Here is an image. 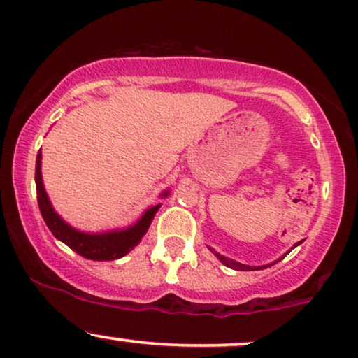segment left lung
I'll use <instances>...</instances> for the list:
<instances>
[{
  "mask_svg": "<svg viewBox=\"0 0 358 358\" xmlns=\"http://www.w3.org/2000/svg\"><path fill=\"white\" fill-rule=\"evenodd\" d=\"M300 243H302V242L295 243V245H294V247H292V248L299 247V245H300ZM208 250H210V252H212V253H215V257H217V258H218V260H220L223 265H225V266H228V268H234V270H264V268H266V266H272L273 264H277V262H278V260H282V258H283V257H285L288 252H290V250H288V252L285 253V255H283L282 258H278V260H277V262H273V264H266V265H260V266H252V265H245V264H240V262H236V260H231V258H227L225 255H220V253H218V252H215V250H213L212 247H208Z\"/></svg>",
  "mask_w": 358,
  "mask_h": 358,
  "instance_id": "left-lung-1",
  "label": "left lung"
}]
</instances>
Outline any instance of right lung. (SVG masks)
<instances>
[{"label":"right lung","instance_id":"add662e5","mask_svg":"<svg viewBox=\"0 0 358 358\" xmlns=\"http://www.w3.org/2000/svg\"><path fill=\"white\" fill-rule=\"evenodd\" d=\"M34 183H36L38 193V205H40V212L46 227L50 228L51 234L55 235L56 240L68 245L71 250L81 257L88 258L94 262H106V260H118L130 253L138 243L141 242L150 225H152L155 215L160 210L162 203L152 205L141 213L131 225L123 228H113V230H103V231H83L78 228L71 227L70 223L64 222L59 217L58 212L51 205L48 193L45 190V183H43L41 175V150L36 155V168H34ZM170 195V190H163L160 198H166Z\"/></svg>","mask_w":358,"mask_h":358}]
</instances>
